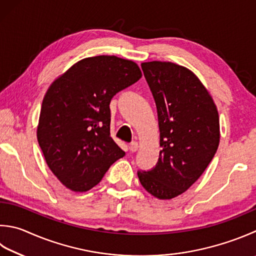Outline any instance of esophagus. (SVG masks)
Masks as SVG:
<instances>
[{
	"label": "esophagus",
	"mask_w": 256,
	"mask_h": 256,
	"mask_svg": "<svg viewBox=\"0 0 256 256\" xmlns=\"http://www.w3.org/2000/svg\"><path fill=\"white\" fill-rule=\"evenodd\" d=\"M129 150L132 152H137L138 150V142H132V144H129Z\"/></svg>",
	"instance_id": "1"
}]
</instances>
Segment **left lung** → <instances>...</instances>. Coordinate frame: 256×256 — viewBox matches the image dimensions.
<instances>
[{
  "label": "left lung",
  "instance_id": "obj_1",
  "mask_svg": "<svg viewBox=\"0 0 256 256\" xmlns=\"http://www.w3.org/2000/svg\"><path fill=\"white\" fill-rule=\"evenodd\" d=\"M155 99L160 147L156 166L138 170L140 184L159 200L182 194L198 180L220 144L216 106L200 79L172 62L142 64Z\"/></svg>",
  "mask_w": 256,
  "mask_h": 256
}]
</instances>
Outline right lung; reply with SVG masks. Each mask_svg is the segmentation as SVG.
Segmentation results:
<instances>
[{"label": "right lung", "mask_w": 256, "mask_h": 256, "mask_svg": "<svg viewBox=\"0 0 256 256\" xmlns=\"http://www.w3.org/2000/svg\"><path fill=\"white\" fill-rule=\"evenodd\" d=\"M142 78L134 62L86 58L59 76L43 98L38 142L51 172L66 188L86 192L124 156L110 136V101Z\"/></svg>", "instance_id": "add662e5"}]
</instances>
